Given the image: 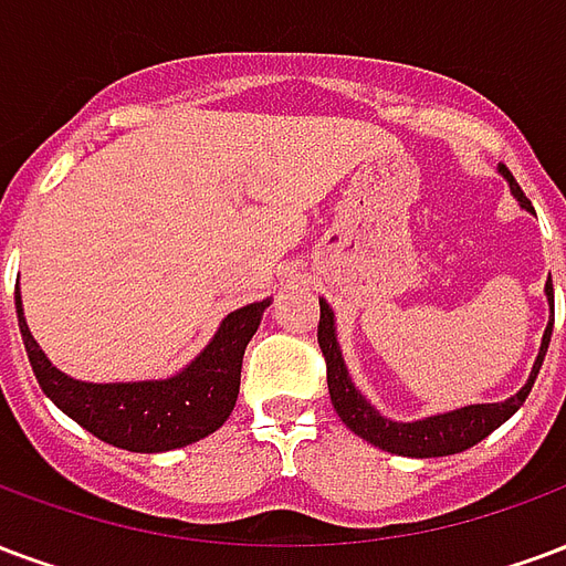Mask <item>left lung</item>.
I'll use <instances>...</instances> for the list:
<instances>
[{
  "instance_id": "obj_1",
  "label": "left lung",
  "mask_w": 566,
  "mask_h": 566,
  "mask_svg": "<svg viewBox=\"0 0 566 566\" xmlns=\"http://www.w3.org/2000/svg\"><path fill=\"white\" fill-rule=\"evenodd\" d=\"M501 174L510 179V188L518 198V203L525 209H531L528 198L522 195V188L513 179V174L501 167ZM546 294H549V303L555 308V296H552V279L546 284ZM552 338V324L546 326V336H543V347H539L537 366L531 371V380L525 387L518 389L513 399L501 401V405H471V408H462V411L453 413H438V417H426L420 422H392L384 420L371 405H368L363 396L357 392V387L347 378L345 359H342V350H338L336 329H333V312L329 305L321 303V321H317V345H321V354L326 359V387H329V399H333V408L342 417L347 429L354 434H359L363 441L375 443L380 450L396 455H413V459H432V455H453L462 453L468 447H474L492 434L506 422L513 413L522 408V401L528 399L531 387L537 380V371L546 359V347H549Z\"/></svg>"
}]
</instances>
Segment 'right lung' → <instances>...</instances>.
I'll return each mask as SVG.
<instances>
[{
	"label": "right lung",
	"instance_id": "add662e5",
	"mask_svg": "<svg viewBox=\"0 0 566 566\" xmlns=\"http://www.w3.org/2000/svg\"><path fill=\"white\" fill-rule=\"evenodd\" d=\"M266 303L242 305L224 317L216 338L186 371L144 384H83L50 366L23 321L17 291V317L29 363L50 401L81 422L95 438L132 453H165L216 432L228 420L237 392L245 345L261 324Z\"/></svg>",
	"mask_w": 566,
	"mask_h": 566
}]
</instances>
